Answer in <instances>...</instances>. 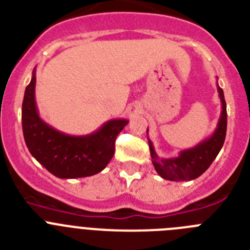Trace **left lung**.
<instances>
[{
	"instance_id": "left-lung-1",
	"label": "left lung",
	"mask_w": 250,
	"mask_h": 250,
	"mask_svg": "<svg viewBox=\"0 0 250 250\" xmlns=\"http://www.w3.org/2000/svg\"><path fill=\"white\" fill-rule=\"evenodd\" d=\"M216 89L222 101V112L218 120V125L209 138L203 140L191 149L183 150L175 158L169 159L160 158L155 152L151 140L147 138L152 165L155 167L156 173L163 179L173 180V182H184V180L196 179L210 167L214 159L219 154L224 144L225 134H227V104L224 100V92L218 83H216ZM149 129L146 130V132Z\"/></svg>"
}]
</instances>
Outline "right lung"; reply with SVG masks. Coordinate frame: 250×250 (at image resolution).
<instances>
[{"mask_svg": "<svg viewBox=\"0 0 250 250\" xmlns=\"http://www.w3.org/2000/svg\"><path fill=\"white\" fill-rule=\"evenodd\" d=\"M35 86L36 68L22 103V130L31 155L57 178H85L100 173L114 156L116 136L129 120L114 119L87 135H67L40 118Z\"/></svg>", "mask_w": 250, "mask_h": 250, "instance_id": "1", "label": "right lung"}]
</instances>
